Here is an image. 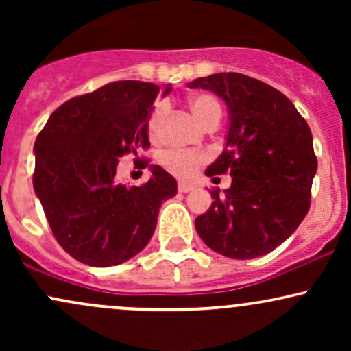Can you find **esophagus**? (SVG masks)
I'll return each instance as SVG.
<instances>
[{
	"mask_svg": "<svg viewBox=\"0 0 351 351\" xmlns=\"http://www.w3.org/2000/svg\"><path fill=\"white\" fill-rule=\"evenodd\" d=\"M193 188H195V186H193L191 183H183V181H181V183H178V191L180 193H188V191H191Z\"/></svg>",
	"mask_w": 351,
	"mask_h": 351,
	"instance_id": "obj_1",
	"label": "esophagus"
}]
</instances>
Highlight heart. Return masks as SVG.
Returning <instances> with one entry per match:
<instances>
[{
	"label": "heart",
	"mask_w": 351,
	"mask_h": 351,
	"mask_svg": "<svg viewBox=\"0 0 351 351\" xmlns=\"http://www.w3.org/2000/svg\"><path fill=\"white\" fill-rule=\"evenodd\" d=\"M189 110L193 112V115L196 117V120L201 125L208 122L211 117H221V106L219 102L209 94H198L195 97L189 99L188 102ZM168 107L165 102H158L153 107L150 119H148V135L153 140L158 138L162 134V127L165 122V117H167ZM206 160V155L203 153H193V152H180V150H168L165 152L160 158V163L167 171H170L171 175L178 176V178H189L198 170L201 163Z\"/></svg>",
	"instance_id": "1"
}]
</instances>
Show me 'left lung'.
<instances>
[{"label":"left lung","instance_id":"8db88e82","mask_svg":"<svg viewBox=\"0 0 351 351\" xmlns=\"http://www.w3.org/2000/svg\"><path fill=\"white\" fill-rule=\"evenodd\" d=\"M188 87L215 92L229 115L224 150L204 175L215 181L229 173L231 186L223 195L209 191L215 201L195 219L196 231L208 247L231 259L265 256L308 213L317 173L312 132L282 92L244 74L221 72Z\"/></svg>","mask_w":351,"mask_h":351}]
</instances>
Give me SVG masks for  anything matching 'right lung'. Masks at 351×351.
<instances>
[{
	"instance_id": "obj_1",
	"label": "right lung",
	"mask_w": 351,
	"mask_h": 351,
	"mask_svg": "<svg viewBox=\"0 0 351 351\" xmlns=\"http://www.w3.org/2000/svg\"><path fill=\"white\" fill-rule=\"evenodd\" d=\"M158 92L140 80L107 84L62 104L36 138L34 193L60 247L79 263L108 267L132 259L152 239L163 201L178 191L158 165L142 186L117 180L120 156L150 147Z\"/></svg>"
}]
</instances>
